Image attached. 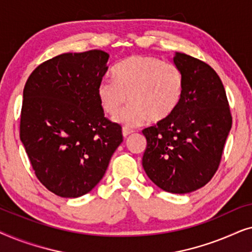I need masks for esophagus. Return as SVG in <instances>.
I'll use <instances>...</instances> for the list:
<instances>
[{
  "label": "esophagus",
  "mask_w": 252,
  "mask_h": 252,
  "mask_svg": "<svg viewBox=\"0 0 252 252\" xmlns=\"http://www.w3.org/2000/svg\"><path fill=\"white\" fill-rule=\"evenodd\" d=\"M132 133H134L133 129L127 128V127H124V128H123V135H124V137H127V136L129 135V134H132Z\"/></svg>",
  "instance_id": "34e87169"
}]
</instances>
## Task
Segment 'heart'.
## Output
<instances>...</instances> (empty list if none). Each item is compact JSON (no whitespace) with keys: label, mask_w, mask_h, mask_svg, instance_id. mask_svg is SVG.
Returning a JSON list of instances; mask_svg holds the SVG:
<instances>
[{"label":"heart","mask_w":252,"mask_h":252,"mask_svg":"<svg viewBox=\"0 0 252 252\" xmlns=\"http://www.w3.org/2000/svg\"><path fill=\"white\" fill-rule=\"evenodd\" d=\"M115 80L103 79L96 94L103 111L115 117L127 99L128 108L117 117L125 127H137L151 119L161 123L171 118L185 94V75L178 65L148 55H132L116 65Z\"/></svg>","instance_id":"obj_1"}]
</instances>
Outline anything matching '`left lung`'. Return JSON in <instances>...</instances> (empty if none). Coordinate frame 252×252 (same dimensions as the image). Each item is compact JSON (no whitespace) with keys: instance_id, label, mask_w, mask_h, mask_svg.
Returning a JSON list of instances; mask_svg holds the SVG:
<instances>
[{"instance_id":"1","label":"left lung","mask_w":252,"mask_h":252,"mask_svg":"<svg viewBox=\"0 0 252 252\" xmlns=\"http://www.w3.org/2000/svg\"><path fill=\"white\" fill-rule=\"evenodd\" d=\"M185 75V94L174 115L144 128V171L155 185L173 194L202 188L218 170L232 115L225 88L209 64L177 53Z\"/></svg>"}]
</instances>
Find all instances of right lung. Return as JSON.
<instances>
[{"label": "right lung", "mask_w": 252, "mask_h": 252, "mask_svg": "<svg viewBox=\"0 0 252 252\" xmlns=\"http://www.w3.org/2000/svg\"><path fill=\"white\" fill-rule=\"evenodd\" d=\"M108 60L97 49L58 55L24 87L20 140L36 178L61 197L91 191L123 142L122 126L104 117L96 94Z\"/></svg>", "instance_id": "obj_1"}]
</instances>
